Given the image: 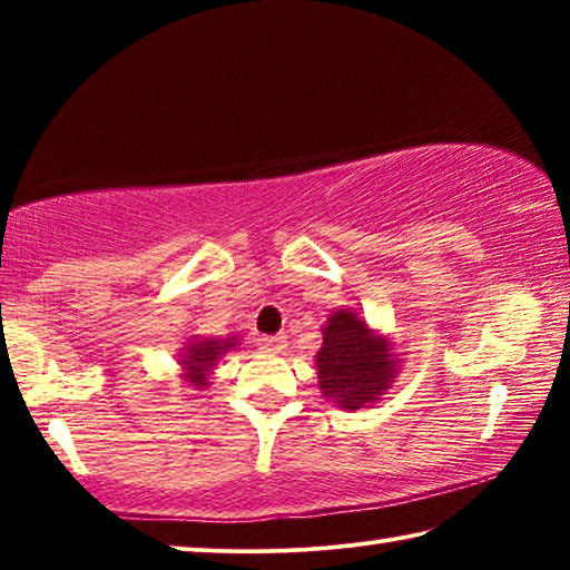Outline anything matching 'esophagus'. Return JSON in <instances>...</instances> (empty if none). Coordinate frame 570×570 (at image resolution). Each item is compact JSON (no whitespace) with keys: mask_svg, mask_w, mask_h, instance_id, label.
Instances as JSON below:
<instances>
[{"mask_svg":"<svg viewBox=\"0 0 570 570\" xmlns=\"http://www.w3.org/2000/svg\"><path fill=\"white\" fill-rule=\"evenodd\" d=\"M258 350L272 352V354H282V352L286 350V336H284V334L262 336V340H258Z\"/></svg>","mask_w":570,"mask_h":570,"instance_id":"obj_1","label":"esophagus"}]
</instances>
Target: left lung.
<instances>
[{"mask_svg":"<svg viewBox=\"0 0 570 570\" xmlns=\"http://www.w3.org/2000/svg\"><path fill=\"white\" fill-rule=\"evenodd\" d=\"M316 352V380L326 400L342 410L370 407L397 377V354L387 336L370 330L352 308L334 312Z\"/></svg>","mask_w":570,"mask_h":570,"instance_id":"left-lung-1","label":"left lung"}]
</instances>
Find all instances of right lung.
<instances>
[{
    "mask_svg": "<svg viewBox=\"0 0 570 570\" xmlns=\"http://www.w3.org/2000/svg\"><path fill=\"white\" fill-rule=\"evenodd\" d=\"M236 344V336H228V340H214V336H210V340H200V336H193V340L183 346L180 354L183 380H186L193 390H206L210 384V370H214L220 356L234 350Z\"/></svg>",
    "mask_w": 570,
    "mask_h": 570,
    "instance_id": "add662e5",
    "label": "right lung"
}]
</instances>
